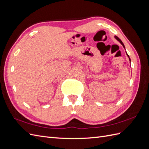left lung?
<instances>
[{"mask_svg":"<svg viewBox=\"0 0 149 149\" xmlns=\"http://www.w3.org/2000/svg\"><path fill=\"white\" fill-rule=\"evenodd\" d=\"M114 38H116V40H118V41H119V42H120V43H121V44L122 45H123V48H124L125 49V45H124V44L123 43V42H122V41H121V40L120 39V38H118V37H117L116 36H114ZM126 53H127V52H126ZM127 55L128 56V58H129V60H130V61H131V60H130V56H129V55H128L127 54Z\"/></svg>","mask_w":149,"mask_h":149,"instance_id":"8db88e82","label":"left lung"}]
</instances>
